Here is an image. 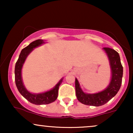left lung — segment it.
Wrapping results in <instances>:
<instances>
[{"label": "left lung", "instance_id": "1", "mask_svg": "<svg viewBox=\"0 0 133 133\" xmlns=\"http://www.w3.org/2000/svg\"><path fill=\"white\" fill-rule=\"evenodd\" d=\"M103 50L106 52L110 63L112 73L111 82L106 89L101 92L95 94H86L82 91L78 81L76 79V96L79 101L84 104L93 106H100L105 104L116 96L121 86L123 68L121 63L119 55L115 50L109 47H103Z\"/></svg>", "mask_w": 133, "mask_h": 133}]
</instances>
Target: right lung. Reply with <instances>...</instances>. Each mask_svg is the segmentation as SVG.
I'll use <instances>...</instances> for the list:
<instances>
[{
    "label": "right lung",
    "instance_id": "obj_1",
    "mask_svg": "<svg viewBox=\"0 0 133 133\" xmlns=\"http://www.w3.org/2000/svg\"><path fill=\"white\" fill-rule=\"evenodd\" d=\"M44 43V42L43 40L38 39L31 42L29 45L23 49L19 55V59L16 62V66H15V81H16V84L18 91L21 93V95L25 97L30 103L37 105L48 104L55 101L57 98L59 86L62 81V79H61L52 89L43 93H39V94H32L29 92L25 89L23 84L22 76H21V71H22L23 64L25 59L28 55L32 51L34 48L38 47Z\"/></svg>",
    "mask_w": 133,
    "mask_h": 133
}]
</instances>
